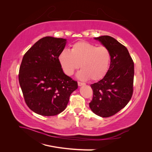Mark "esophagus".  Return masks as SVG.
<instances>
[{"label":"esophagus","instance_id":"obj_1","mask_svg":"<svg viewBox=\"0 0 152 152\" xmlns=\"http://www.w3.org/2000/svg\"><path fill=\"white\" fill-rule=\"evenodd\" d=\"M86 84L84 83V82H78V86H84Z\"/></svg>","mask_w":152,"mask_h":152}]
</instances>
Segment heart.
I'll use <instances>...</instances> for the list:
<instances>
[{"instance_id":"1","label":"heart","mask_w":152,"mask_h":152,"mask_svg":"<svg viewBox=\"0 0 152 152\" xmlns=\"http://www.w3.org/2000/svg\"><path fill=\"white\" fill-rule=\"evenodd\" d=\"M111 61L109 49L85 41H79L72 45L70 52L63 50L58 56V61L64 73L72 75L80 66L82 68L77 77L80 79L100 80L106 75Z\"/></svg>"}]
</instances>
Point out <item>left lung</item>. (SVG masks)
Instances as JSON below:
<instances>
[{
  "instance_id": "8db88e82",
  "label": "left lung",
  "mask_w": 152,
  "mask_h": 152,
  "mask_svg": "<svg viewBox=\"0 0 152 152\" xmlns=\"http://www.w3.org/2000/svg\"><path fill=\"white\" fill-rule=\"evenodd\" d=\"M111 54L110 68L101 80L91 85L93 92L89 107L95 114L109 117L116 114L131 99L134 82V62L127 49L110 36L95 38Z\"/></svg>"
}]
</instances>
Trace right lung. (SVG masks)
I'll list each match as a JSON object with an SVG mask.
<instances>
[{
    "instance_id": "add662e5",
    "label": "right lung",
    "mask_w": 152,
    "mask_h": 152,
    "mask_svg": "<svg viewBox=\"0 0 152 152\" xmlns=\"http://www.w3.org/2000/svg\"><path fill=\"white\" fill-rule=\"evenodd\" d=\"M66 40L45 37L25 54L19 71V82L25 103L35 113L54 116L66 107L77 82L64 73L58 56Z\"/></svg>"
}]
</instances>
